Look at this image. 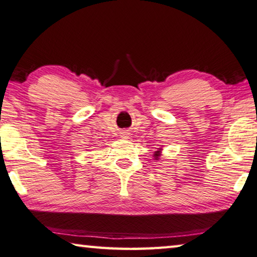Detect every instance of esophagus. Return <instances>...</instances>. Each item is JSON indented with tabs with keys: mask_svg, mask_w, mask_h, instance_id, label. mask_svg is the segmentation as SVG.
Segmentation results:
<instances>
[{
	"mask_svg": "<svg viewBox=\"0 0 257 257\" xmlns=\"http://www.w3.org/2000/svg\"><path fill=\"white\" fill-rule=\"evenodd\" d=\"M125 134V133H124ZM122 136H123V138H127L128 137V134H125V135H122Z\"/></svg>",
	"mask_w": 257,
	"mask_h": 257,
	"instance_id": "obj_1",
	"label": "esophagus"
}]
</instances>
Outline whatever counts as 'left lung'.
Masks as SVG:
<instances>
[{
	"instance_id": "8db88e82",
	"label": "left lung",
	"mask_w": 257,
	"mask_h": 257,
	"mask_svg": "<svg viewBox=\"0 0 257 257\" xmlns=\"http://www.w3.org/2000/svg\"><path fill=\"white\" fill-rule=\"evenodd\" d=\"M162 148H158V151L154 153V157H155V160H160V156H161V152Z\"/></svg>"
}]
</instances>
